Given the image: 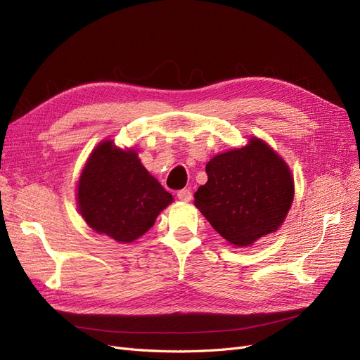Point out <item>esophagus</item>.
<instances>
[{
	"label": "esophagus",
	"mask_w": 360,
	"mask_h": 360,
	"mask_svg": "<svg viewBox=\"0 0 360 360\" xmlns=\"http://www.w3.org/2000/svg\"><path fill=\"white\" fill-rule=\"evenodd\" d=\"M178 199H179L181 202H190V200L193 199V193H191V190H188V188H184V190L178 191Z\"/></svg>",
	"instance_id": "obj_1"
}]
</instances>
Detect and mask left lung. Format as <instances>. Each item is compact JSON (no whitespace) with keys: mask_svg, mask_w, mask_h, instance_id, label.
<instances>
[{"mask_svg":"<svg viewBox=\"0 0 360 360\" xmlns=\"http://www.w3.org/2000/svg\"><path fill=\"white\" fill-rule=\"evenodd\" d=\"M207 182L194 205L235 248H245L281 227L292 207L295 181L283 157L259 137L206 165Z\"/></svg>","mask_w":360,"mask_h":360,"instance_id":"1","label":"left lung"}]
</instances>
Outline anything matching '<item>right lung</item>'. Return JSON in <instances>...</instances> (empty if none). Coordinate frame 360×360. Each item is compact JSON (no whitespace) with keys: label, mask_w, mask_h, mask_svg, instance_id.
<instances>
[{"label":"right lung","mask_w":360,"mask_h":360,"mask_svg":"<svg viewBox=\"0 0 360 360\" xmlns=\"http://www.w3.org/2000/svg\"><path fill=\"white\" fill-rule=\"evenodd\" d=\"M77 210L100 235L130 243L154 226L173 197L141 163L133 148L100 142L80 172Z\"/></svg>","instance_id":"right-lung-1"}]
</instances>
